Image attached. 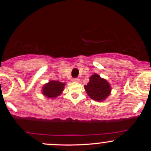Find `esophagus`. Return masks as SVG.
I'll list each match as a JSON object with an SVG mask.
<instances>
[{
  "label": "esophagus",
  "mask_w": 151,
  "mask_h": 151,
  "mask_svg": "<svg viewBox=\"0 0 151 151\" xmlns=\"http://www.w3.org/2000/svg\"><path fill=\"white\" fill-rule=\"evenodd\" d=\"M72 81H74V82H79V79H78V78H73V79H72Z\"/></svg>",
  "instance_id": "34e87169"
}]
</instances>
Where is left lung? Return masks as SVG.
Listing matches in <instances>:
<instances>
[{"label":"left lung","instance_id":"1","mask_svg":"<svg viewBox=\"0 0 151 151\" xmlns=\"http://www.w3.org/2000/svg\"><path fill=\"white\" fill-rule=\"evenodd\" d=\"M86 93L94 101H101L110 94L111 88L109 83L97 74H93L89 77V81L84 85Z\"/></svg>","mask_w":151,"mask_h":151}]
</instances>
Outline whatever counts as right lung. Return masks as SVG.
Instances as JSON below:
<instances>
[{
  "mask_svg": "<svg viewBox=\"0 0 151 151\" xmlns=\"http://www.w3.org/2000/svg\"><path fill=\"white\" fill-rule=\"evenodd\" d=\"M65 83L60 82L59 81H50L42 86V92L44 96L50 99L56 98L60 96L64 88H65Z\"/></svg>",
  "mask_w": 151,
  "mask_h": 151,
  "instance_id": "obj_1",
  "label": "right lung"
}]
</instances>
